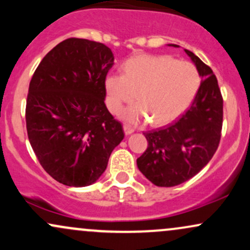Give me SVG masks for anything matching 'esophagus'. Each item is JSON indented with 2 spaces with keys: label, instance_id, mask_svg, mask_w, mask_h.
Masks as SVG:
<instances>
[{
  "label": "esophagus",
  "instance_id": "esophagus-1",
  "mask_svg": "<svg viewBox=\"0 0 250 250\" xmlns=\"http://www.w3.org/2000/svg\"><path fill=\"white\" fill-rule=\"evenodd\" d=\"M123 130H125V135H130V134L134 133V128L130 127V125H123Z\"/></svg>",
  "mask_w": 250,
  "mask_h": 250
}]
</instances>
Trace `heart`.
Returning <instances> with one entry per match:
<instances>
[{
  "mask_svg": "<svg viewBox=\"0 0 250 250\" xmlns=\"http://www.w3.org/2000/svg\"><path fill=\"white\" fill-rule=\"evenodd\" d=\"M125 73L105 77L108 107L119 114L136 95L139 102L123 113L128 122L166 125L185 113L200 88L197 68L188 61L167 55H137L125 62Z\"/></svg>",
  "mask_w": 250,
  "mask_h": 250,
  "instance_id": "b5f03b06",
  "label": "heart"
}]
</instances>
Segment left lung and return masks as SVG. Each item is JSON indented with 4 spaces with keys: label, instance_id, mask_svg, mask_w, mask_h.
Masks as SVG:
<instances>
[{
    "label": "left lung",
    "instance_id": "8db88e82",
    "mask_svg": "<svg viewBox=\"0 0 250 250\" xmlns=\"http://www.w3.org/2000/svg\"><path fill=\"white\" fill-rule=\"evenodd\" d=\"M185 51L202 79L196 96L176 122L143 133L148 148L136 160L140 171L159 187H174L195 176L210 161L221 139L223 100L216 76L194 53Z\"/></svg>",
    "mask_w": 250,
    "mask_h": 250
}]
</instances>
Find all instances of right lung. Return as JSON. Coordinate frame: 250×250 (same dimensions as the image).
Returning <instances> with one entry per match:
<instances>
[{
	"instance_id": "1",
	"label": "right lung",
	"mask_w": 250,
	"mask_h": 250,
	"mask_svg": "<svg viewBox=\"0 0 250 250\" xmlns=\"http://www.w3.org/2000/svg\"><path fill=\"white\" fill-rule=\"evenodd\" d=\"M113 64L107 45L73 37L43 57L31 77L28 139L43 169L62 185L96 182L125 137L104 103L105 76Z\"/></svg>"
}]
</instances>
